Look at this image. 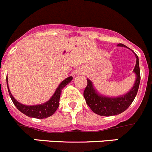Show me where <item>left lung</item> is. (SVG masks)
I'll use <instances>...</instances> for the list:
<instances>
[{"instance_id": "1", "label": "left lung", "mask_w": 152, "mask_h": 152, "mask_svg": "<svg viewBox=\"0 0 152 152\" xmlns=\"http://www.w3.org/2000/svg\"><path fill=\"white\" fill-rule=\"evenodd\" d=\"M118 46L128 48L126 46L122 43H119ZM133 53L134 54L136 58V64L133 69V72L135 74L136 78L132 88L126 94L118 97H109V96L103 95L96 90L93 85V83L87 78V86L84 90L83 96L86 100V103L93 112L100 116L109 117L118 115L125 112L134 101L139 88L140 73L139 58L134 52H133Z\"/></svg>"}]
</instances>
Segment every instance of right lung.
<instances>
[{
  "mask_svg": "<svg viewBox=\"0 0 152 152\" xmlns=\"http://www.w3.org/2000/svg\"><path fill=\"white\" fill-rule=\"evenodd\" d=\"M73 77L72 76L68 77L66 78L64 80H63L59 86H58L57 89L55 90V93L51 97L48 101L45 102V103H42V104H37V105H33V106H28V105H24L20 103L18 100L15 99L13 97L12 93L10 92V88H9L8 85V77H7V88H8L9 94H10V97H11L13 103L15 106L17 107L20 112L24 114L26 116L29 117V118H37V119H43V118H49V117L52 116L56 110L58 109V106L60 105V96H61V90L66 86L68 83H69L72 80Z\"/></svg>",
  "mask_w": 152,
  "mask_h": 152,
  "instance_id": "obj_1",
  "label": "right lung"
}]
</instances>
